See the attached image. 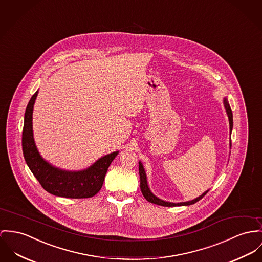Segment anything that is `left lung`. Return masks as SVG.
<instances>
[{
  "instance_id": "1",
  "label": "left lung",
  "mask_w": 262,
  "mask_h": 262,
  "mask_svg": "<svg viewBox=\"0 0 262 262\" xmlns=\"http://www.w3.org/2000/svg\"><path fill=\"white\" fill-rule=\"evenodd\" d=\"M223 103H224V107H225V111H226V114H227V117H228V120H229V128H230V134H231V130H232V126H233V119H232V112H231V108H230V105L228 103L227 100L224 98L223 99ZM231 144V143H230ZM139 171H140V178H141V189L144 199L147 201V202H151V203H155V204H159L161 206H181V205H190V204H193L195 202L201 201L202 198L207 193V191L203 192L201 196L192 200V201H189V202H180V203H172V202H167L160 200L159 198H157L149 189L148 185H147V181H146V174H145V171H144V168L142 166V163L141 161L139 162Z\"/></svg>"
}]
</instances>
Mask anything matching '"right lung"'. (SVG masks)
<instances>
[{"label":"right lung","instance_id":"right-lung-1","mask_svg":"<svg viewBox=\"0 0 262 262\" xmlns=\"http://www.w3.org/2000/svg\"><path fill=\"white\" fill-rule=\"evenodd\" d=\"M38 91L29 101L24 119L21 146L25 161L45 190L56 196L88 199L97 194L102 186L106 170L119 151L102 157L86 169L62 170L40 157L33 136V110Z\"/></svg>","mask_w":262,"mask_h":262}]
</instances>
